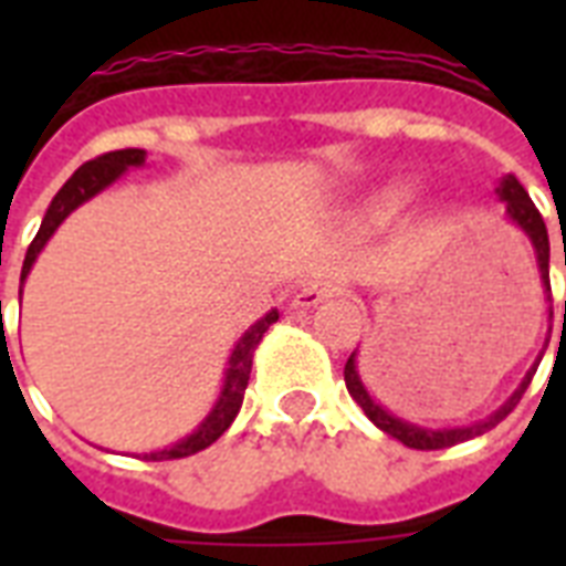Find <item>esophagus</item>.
<instances>
[{
    "label": "esophagus",
    "instance_id": "34e87169",
    "mask_svg": "<svg viewBox=\"0 0 566 566\" xmlns=\"http://www.w3.org/2000/svg\"><path fill=\"white\" fill-rule=\"evenodd\" d=\"M335 293H337L335 284L311 282L305 284L296 296H293V305H296V308H314V305H319V302L328 300V296H335Z\"/></svg>",
    "mask_w": 566,
    "mask_h": 566
}]
</instances>
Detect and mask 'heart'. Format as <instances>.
Segmentation results:
<instances>
[{
    "instance_id": "b5f03b06",
    "label": "heart",
    "mask_w": 566,
    "mask_h": 566,
    "mask_svg": "<svg viewBox=\"0 0 566 566\" xmlns=\"http://www.w3.org/2000/svg\"><path fill=\"white\" fill-rule=\"evenodd\" d=\"M417 193H420V188L411 185V181H394V185H385V188H378L376 193L370 196V202H367V217L376 222L394 220V217H399V213L411 208Z\"/></svg>"
}]
</instances>
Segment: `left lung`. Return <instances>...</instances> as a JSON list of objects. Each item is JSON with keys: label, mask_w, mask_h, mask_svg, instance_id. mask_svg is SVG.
Masks as SVG:
<instances>
[{"label": "left lung", "mask_w": 566, "mask_h": 566, "mask_svg": "<svg viewBox=\"0 0 566 566\" xmlns=\"http://www.w3.org/2000/svg\"><path fill=\"white\" fill-rule=\"evenodd\" d=\"M496 196L505 202V217H509V220L514 222L523 234H526L528 243L535 247L537 266H541V282H544V291L549 293V234H546L544 217H541V211L535 208V202L528 199L526 188H523L511 172L509 176H502ZM564 266H566V249H564ZM546 300L553 302V296H546ZM549 317H553V308H549ZM564 323H566V300H564ZM546 344H549V340H546ZM541 358H544V353L537 355V361L528 367V373L523 376L517 390H514V394H511L509 399H505V402L491 413V417H484V420L479 422H470V426H455V429H422V426H417V422L402 420V417H396V413H390L387 408H381L361 381V373H358V349L349 355V361H346L344 367V378H346V390H349V396H353L355 402L361 405V411L367 413V417H370L378 429L385 431V434H390V438H396L399 443H405V447H411V449H447V447H455V443H464V440L470 438H479V434H484V431H491L496 422L505 420V417L514 411V405L520 402V396L526 394L528 381H532V376H535Z\"/></svg>", "instance_id": "8db88e82"}]
</instances>
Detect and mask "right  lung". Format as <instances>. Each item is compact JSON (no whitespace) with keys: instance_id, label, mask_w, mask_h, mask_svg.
Masks as SVG:
<instances>
[{"instance_id":"right-lung-1","label":"right lung","mask_w":566,"mask_h":566,"mask_svg":"<svg viewBox=\"0 0 566 566\" xmlns=\"http://www.w3.org/2000/svg\"><path fill=\"white\" fill-rule=\"evenodd\" d=\"M146 164V153L144 149H117V153L99 155V158H93V161L82 164L78 170L66 179V185L55 193V199L49 202L46 213H43V222H40V231L31 240L29 252H25V261H22V273L20 282H25L31 273V266L38 261V255L43 252V247L49 243V238L55 234L57 226L70 217V213L84 205L87 199H93L96 193H102L105 188H111L114 181L123 179V172L132 170V167H144ZM275 319H279V311H270L264 317L258 319L255 326H249L240 340L234 344L229 355V367H226V376H222V387L220 396H217V402L208 411L199 426L190 431L188 438H181L179 443H172L167 449H155V452H146L144 458H153V461H170V458H188L199 449L211 447L213 440L220 438L222 431L229 429L234 417H238L240 405H243V394H247L249 385V373H252V353H255L258 340L264 337V332L273 326Z\"/></svg>"}]
</instances>
